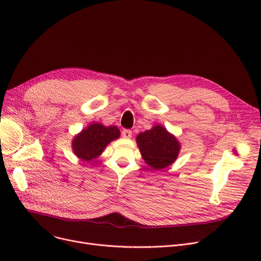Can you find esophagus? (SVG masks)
<instances>
[{
    "mask_svg": "<svg viewBox=\"0 0 261 261\" xmlns=\"http://www.w3.org/2000/svg\"><path fill=\"white\" fill-rule=\"evenodd\" d=\"M121 134H122V136H123V138H125V139H130L131 136H132V131L129 130V129H123L122 132H121Z\"/></svg>",
    "mask_w": 261,
    "mask_h": 261,
    "instance_id": "obj_1",
    "label": "esophagus"
}]
</instances>
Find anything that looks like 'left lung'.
I'll use <instances>...</instances> for the list:
<instances>
[{"label":"left lung","instance_id":"8db88e82","mask_svg":"<svg viewBox=\"0 0 261 261\" xmlns=\"http://www.w3.org/2000/svg\"><path fill=\"white\" fill-rule=\"evenodd\" d=\"M143 159L153 169H163L176 160L180 144L162 126L142 132L136 138Z\"/></svg>","mask_w":261,"mask_h":261}]
</instances>
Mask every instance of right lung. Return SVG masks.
<instances>
[{
  "label": "right lung",
  "instance_id": "1",
  "mask_svg": "<svg viewBox=\"0 0 261 261\" xmlns=\"http://www.w3.org/2000/svg\"><path fill=\"white\" fill-rule=\"evenodd\" d=\"M119 134L120 132L115 126L105 127L101 123H92L73 140V150L81 160L92 161L101 154L110 142L118 139Z\"/></svg>",
  "mask_w": 261,
  "mask_h": 261
}]
</instances>
